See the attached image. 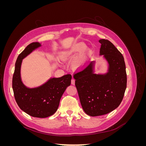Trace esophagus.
I'll use <instances>...</instances> for the list:
<instances>
[{"label":"esophagus","instance_id":"esophagus-1","mask_svg":"<svg viewBox=\"0 0 146 146\" xmlns=\"http://www.w3.org/2000/svg\"><path fill=\"white\" fill-rule=\"evenodd\" d=\"M71 84L72 85H75V79L74 78H72V80H71Z\"/></svg>","mask_w":146,"mask_h":146}]
</instances>
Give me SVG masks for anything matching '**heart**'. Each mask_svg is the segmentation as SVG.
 Returning <instances> with one entry per match:
<instances>
[{
	"label": "heart",
	"instance_id": "obj_1",
	"mask_svg": "<svg viewBox=\"0 0 146 146\" xmlns=\"http://www.w3.org/2000/svg\"><path fill=\"white\" fill-rule=\"evenodd\" d=\"M86 46L83 42H78L74 44L68 51H66L63 55V58H68L70 55H76L78 53L81 52L84 48H85ZM84 63V59L82 56H80L77 58L76 60L74 61L72 63L73 67L76 69L81 68Z\"/></svg>",
	"mask_w": 146,
	"mask_h": 146
}]
</instances>
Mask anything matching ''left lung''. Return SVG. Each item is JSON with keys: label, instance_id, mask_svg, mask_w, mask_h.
<instances>
[{"label": "left lung", "instance_id": "1", "mask_svg": "<svg viewBox=\"0 0 146 146\" xmlns=\"http://www.w3.org/2000/svg\"><path fill=\"white\" fill-rule=\"evenodd\" d=\"M100 55L107 61L105 74L94 73L95 61L74 74L82 107L90 116L108 114L119 107L127 87L124 58L117 48L107 39H101Z\"/></svg>", "mask_w": 146, "mask_h": 146}]
</instances>
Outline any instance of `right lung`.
I'll return each instance as SVG.
<instances>
[{
  "mask_svg": "<svg viewBox=\"0 0 146 146\" xmlns=\"http://www.w3.org/2000/svg\"><path fill=\"white\" fill-rule=\"evenodd\" d=\"M41 44H30L19 55L15 63L12 86L19 107L29 115L44 118L53 115L58 108L61 96L71 83L72 76L67 74L59 78H50L42 85L35 88L26 86L22 81L21 68L23 60Z\"/></svg>",
  "mask_w": 146,
  "mask_h": 146,
  "instance_id": "right-lung-1",
  "label": "right lung"
}]
</instances>
